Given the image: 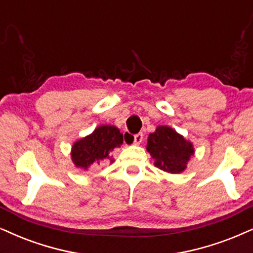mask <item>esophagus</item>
I'll use <instances>...</instances> for the list:
<instances>
[{"label": "esophagus", "mask_w": 253, "mask_h": 253, "mask_svg": "<svg viewBox=\"0 0 253 253\" xmlns=\"http://www.w3.org/2000/svg\"><path fill=\"white\" fill-rule=\"evenodd\" d=\"M142 140H143V133L142 132H138V133L134 134V136H133V144H134V145H139V144L142 143Z\"/></svg>", "instance_id": "obj_1"}]
</instances>
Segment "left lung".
<instances>
[{
    "mask_svg": "<svg viewBox=\"0 0 253 253\" xmlns=\"http://www.w3.org/2000/svg\"><path fill=\"white\" fill-rule=\"evenodd\" d=\"M146 149L156 159L155 165L169 173L182 172L194 153L192 144L169 126H158L150 133Z\"/></svg>",
    "mask_w": 253,
    "mask_h": 253,
    "instance_id": "left-lung-1",
    "label": "left lung"
}]
</instances>
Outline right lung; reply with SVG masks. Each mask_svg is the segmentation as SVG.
<instances>
[{"label":"right lung","instance_id":"obj_1","mask_svg":"<svg viewBox=\"0 0 253 253\" xmlns=\"http://www.w3.org/2000/svg\"><path fill=\"white\" fill-rule=\"evenodd\" d=\"M122 143L123 134L117 127L98 126L93 133L74 144L72 149V160L78 167L87 169L91 164L100 165L106 159H109L114 149L120 147Z\"/></svg>","mask_w":253,"mask_h":253}]
</instances>
